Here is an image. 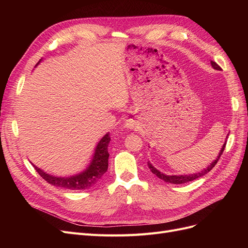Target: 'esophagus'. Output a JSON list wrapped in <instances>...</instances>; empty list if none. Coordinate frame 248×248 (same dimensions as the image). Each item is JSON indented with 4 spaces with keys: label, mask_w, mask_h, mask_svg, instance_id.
Here are the masks:
<instances>
[{
    "label": "esophagus",
    "mask_w": 248,
    "mask_h": 248,
    "mask_svg": "<svg viewBox=\"0 0 248 248\" xmlns=\"http://www.w3.org/2000/svg\"><path fill=\"white\" fill-rule=\"evenodd\" d=\"M126 126L128 127V128H136L137 127V122L134 121V120H127V123H126Z\"/></svg>",
    "instance_id": "obj_1"
}]
</instances>
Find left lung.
I'll return each instance as SVG.
<instances>
[{"instance_id":"left-lung-1","label":"left lung","mask_w":248,"mask_h":248,"mask_svg":"<svg viewBox=\"0 0 248 248\" xmlns=\"http://www.w3.org/2000/svg\"><path fill=\"white\" fill-rule=\"evenodd\" d=\"M211 64H212L214 69H217V70H220V69H221L220 66H219L218 64H217V63L211 61ZM226 145H227V142H224V145L222 146V148H221V150H220V152H219V155H218V157H217V159L214 160L211 164H210V166H209L206 170H202L201 172H198V174H193V175L191 174V175H188V176H186V175H185V176H167V175H164V174H161V172H160L159 170H157L154 167H152L151 163H148V166H149V169L151 170V171L153 172V174L156 175L159 179L163 180L164 182L171 183V184H183V183H187V182L193 181V180H196V179H198V178H200V177H202V176H204V175L208 174V172L215 167V164L217 163V161H218L219 157H220V156L222 155V153H223L224 148H226Z\"/></svg>"}]
</instances>
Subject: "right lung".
<instances>
[{
	"mask_svg": "<svg viewBox=\"0 0 248 248\" xmlns=\"http://www.w3.org/2000/svg\"><path fill=\"white\" fill-rule=\"evenodd\" d=\"M110 140L108 133L102 138V140L98 142L96 147V151L93 157L92 163L90 167L81 174L70 177V178H58L50 176L48 174L42 171L40 169L33 166L38 172L40 177H42L46 181L51 185L57 187H62V188L70 189V190H81L88 189L93 187L97 182L99 181L104 172L108 170V146Z\"/></svg>",
	"mask_w": 248,
	"mask_h": 248,
	"instance_id": "right-lung-1",
	"label": "right lung"
}]
</instances>
